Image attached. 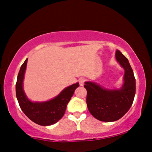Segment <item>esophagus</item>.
<instances>
[{
	"mask_svg": "<svg viewBox=\"0 0 152 152\" xmlns=\"http://www.w3.org/2000/svg\"><path fill=\"white\" fill-rule=\"evenodd\" d=\"M86 80L84 78H80L79 79V83H80V86H83L84 82H85Z\"/></svg>",
	"mask_w": 152,
	"mask_h": 152,
	"instance_id": "34e87169",
	"label": "esophagus"
}]
</instances>
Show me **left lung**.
I'll use <instances>...</instances> for the list:
<instances>
[{
	"label": "left lung",
	"instance_id": "8db88e82",
	"mask_svg": "<svg viewBox=\"0 0 152 152\" xmlns=\"http://www.w3.org/2000/svg\"><path fill=\"white\" fill-rule=\"evenodd\" d=\"M117 62L124 69V84L119 89H107L93 82H86V104L90 113L101 121H115L129 111L135 94V79L129 60L119 50Z\"/></svg>",
	"mask_w": 152,
	"mask_h": 152
}]
</instances>
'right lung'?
Masks as SVG:
<instances>
[{
	"mask_svg": "<svg viewBox=\"0 0 152 152\" xmlns=\"http://www.w3.org/2000/svg\"><path fill=\"white\" fill-rule=\"evenodd\" d=\"M27 61L28 58L21 66L16 84V96L19 106L23 113L38 125L46 126L56 124L64 117L67 105L80 84L77 82L65 88L58 96L48 101L32 102L27 98L23 88Z\"/></svg>",
	"mask_w": 152,
	"mask_h": 152,
	"instance_id": "add662e5",
	"label": "right lung"
}]
</instances>
